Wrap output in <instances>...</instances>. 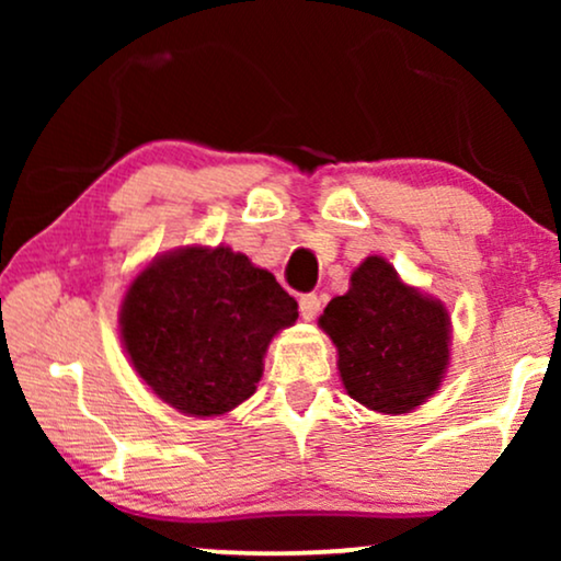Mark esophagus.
<instances>
[{
  "instance_id": "34e87169",
  "label": "esophagus",
  "mask_w": 561,
  "mask_h": 561,
  "mask_svg": "<svg viewBox=\"0 0 561 561\" xmlns=\"http://www.w3.org/2000/svg\"><path fill=\"white\" fill-rule=\"evenodd\" d=\"M298 306H301V317L306 321L317 319V313L321 311V298L317 294H301L298 298Z\"/></svg>"
}]
</instances>
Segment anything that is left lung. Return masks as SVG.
Listing matches in <instances>:
<instances>
[{"label":"left lung","instance_id":"obj_1","mask_svg":"<svg viewBox=\"0 0 561 561\" xmlns=\"http://www.w3.org/2000/svg\"><path fill=\"white\" fill-rule=\"evenodd\" d=\"M336 344L347 393L367 409L405 413L434 396L449 365V313L398 278L382 257L352 273L319 319Z\"/></svg>","mask_w":561,"mask_h":561}]
</instances>
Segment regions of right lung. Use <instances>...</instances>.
Instances as JSON below:
<instances>
[{"mask_svg": "<svg viewBox=\"0 0 561 561\" xmlns=\"http://www.w3.org/2000/svg\"><path fill=\"white\" fill-rule=\"evenodd\" d=\"M296 319V298L229 248L158 257L119 313L137 375L188 416H219L255 393L267 344Z\"/></svg>", "mask_w": 561, "mask_h": 561, "instance_id": "obj_1", "label": "right lung"}]
</instances>
